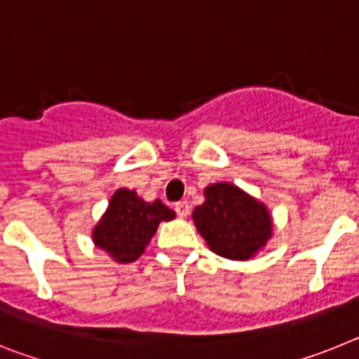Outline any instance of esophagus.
I'll list each match as a JSON object with an SVG mask.
<instances>
[{
	"instance_id": "obj_1",
	"label": "esophagus",
	"mask_w": 359,
	"mask_h": 359,
	"mask_svg": "<svg viewBox=\"0 0 359 359\" xmlns=\"http://www.w3.org/2000/svg\"><path fill=\"white\" fill-rule=\"evenodd\" d=\"M174 210H176V214L180 215V217H187V215L190 214V205L187 201H180V203H176Z\"/></svg>"
}]
</instances>
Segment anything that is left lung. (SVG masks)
Segmentation results:
<instances>
[{"mask_svg":"<svg viewBox=\"0 0 359 359\" xmlns=\"http://www.w3.org/2000/svg\"><path fill=\"white\" fill-rule=\"evenodd\" d=\"M205 201L194 208L196 230L208 248L230 261H250L273 236L268 207L246 190L228 182L210 183Z\"/></svg>","mask_w":359,"mask_h":359,"instance_id":"obj_1","label":"left lung"}]
</instances>
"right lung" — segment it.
<instances>
[{
    "mask_svg": "<svg viewBox=\"0 0 359 359\" xmlns=\"http://www.w3.org/2000/svg\"><path fill=\"white\" fill-rule=\"evenodd\" d=\"M174 217L176 214L160 199L149 203L135 190L118 189L91 230V239L113 261L129 264L144 255L161 221H172Z\"/></svg>",
    "mask_w": 359,
    "mask_h": 359,
    "instance_id": "1",
    "label": "right lung"
}]
</instances>
